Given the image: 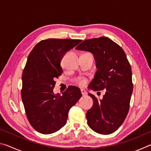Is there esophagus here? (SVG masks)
<instances>
[{"instance_id": "34e87169", "label": "esophagus", "mask_w": 151, "mask_h": 151, "mask_svg": "<svg viewBox=\"0 0 151 151\" xmlns=\"http://www.w3.org/2000/svg\"><path fill=\"white\" fill-rule=\"evenodd\" d=\"M81 94H82V95H83V96H85L86 94V92L85 90H84V89H81Z\"/></svg>"}]
</instances>
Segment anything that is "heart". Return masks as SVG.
<instances>
[{
  "mask_svg": "<svg viewBox=\"0 0 151 151\" xmlns=\"http://www.w3.org/2000/svg\"><path fill=\"white\" fill-rule=\"evenodd\" d=\"M76 82H77V83L79 85L84 86V85H86V78H79L78 80L76 81Z\"/></svg>",
  "mask_w": 151,
  "mask_h": 151,
  "instance_id": "obj_1",
  "label": "heart"
}]
</instances>
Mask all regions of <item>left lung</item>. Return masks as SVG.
I'll list each match as a JSON object with an SVG mask.
<instances>
[{
    "label": "left lung",
    "mask_w": 151,
    "mask_h": 151,
    "mask_svg": "<svg viewBox=\"0 0 151 151\" xmlns=\"http://www.w3.org/2000/svg\"><path fill=\"white\" fill-rule=\"evenodd\" d=\"M76 49L92 52L96 63L89 88L106 90L100 100L88 93L93 104L86 112L87 124L99 134H111L121 127L129 110L133 88L131 65L123 49L105 37L84 40Z\"/></svg>",
    "instance_id": "1"
}]
</instances>
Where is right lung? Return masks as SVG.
Here are the masks:
<instances>
[{
  "mask_svg": "<svg viewBox=\"0 0 151 151\" xmlns=\"http://www.w3.org/2000/svg\"><path fill=\"white\" fill-rule=\"evenodd\" d=\"M82 40L48 39L35 46L22 75L21 96L28 121L36 131L48 134L64 127L70 109L82 94L69 86L63 94L53 93L55 78L62 75L61 60Z\"/></svg>",
  "mask_w": 151,
  "mask_h": 151,
  "instance_id": "obj_1",
  "label": "right lung"
}]
</instances>
